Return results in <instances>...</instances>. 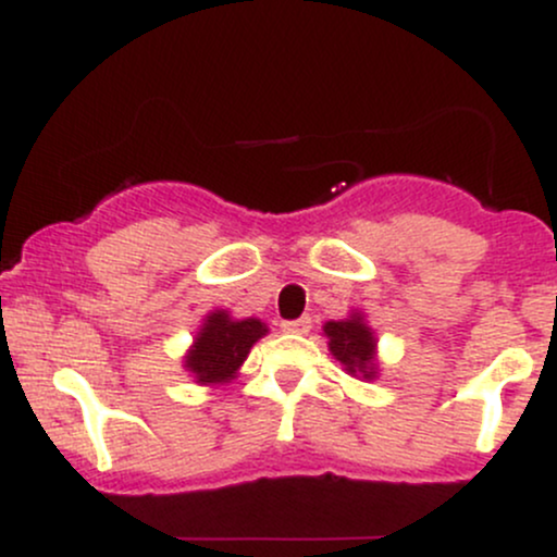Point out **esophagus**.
Here are the masks:
<instances>
[{
  "instance_id": "34e87169",
  "label": "esophagus",
  "mask_w": 557,
  "mask_h": 557,
  "mask_svg": "<svg viewBox=\"0 0 557 557\" xmlns=\"http://www.w3.org/2000/svg\"><path fill=\"white\" fill-rule=\"evenodd\" d=\"M283 332H296V335H306L311 330V319L309 317H300V319H287V322L280 324Z\"/></svg>"
}]
</instances>
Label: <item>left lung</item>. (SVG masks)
Listing matches in <instances>:
<instances>
[{"instance_id":"8db88e82","label":"left lung","mask_w":557,"mask_h":557,"mask_svg":"<svg viewBox=\"0 0 557 557\" xmlns=\"http://www.w3.org/2000/svg\"><path fill=\"white\" fill-rule=\"evenodd\" d=\"M324 335H327L330 354L343 363L345 372L350 376H363V380H374L376 376V337L372 327H367L363 317L356 311L341 322L324 324Z\"/></svg>"}]
</instances>
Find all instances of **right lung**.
I'll return each mask as SVG.
<instances>
[{"instance_id": "right-lung-1", "label": "right lung", "mask_w": 557, "mask_h": 557, "mask_svg": "<svg viewBox=\"0 0 557 557\" xmlns=\"http://www.w3.org/2000/svg\"><path fill=\"white\" fill-rule=\"evenodd\" d=\"M267 332L270 330L259 319H233L225 309H216L203 319L183 367L201 385H222L238 374L248 350Z\"/></svg>"}]
</instances>
